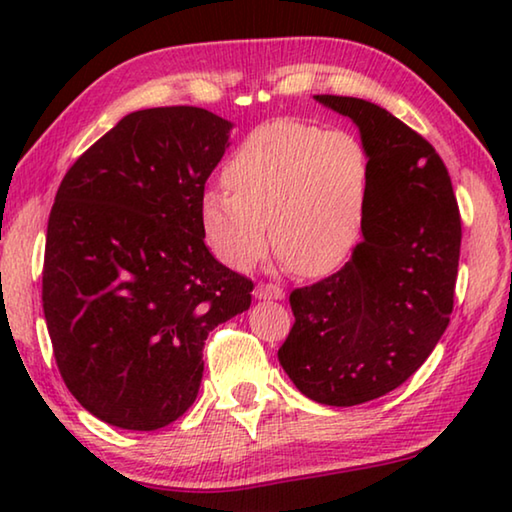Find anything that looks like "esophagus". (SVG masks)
Here are the masks:
<instances>
[{"instance_id": "34e87169", "label": "esophagus", "mask_w": 512, "mask_h": 512, "mask_svg": "<svg viewBox=\"0 0 512 512\" xmlns=\"http://www.w3.org/2000/svg\"><path fill=\"white\" fill-rule=\"evenodd\" d=\"M255 298L257 300H284V289L275 287V284H257Z\"/></svg>"}]
</instances>
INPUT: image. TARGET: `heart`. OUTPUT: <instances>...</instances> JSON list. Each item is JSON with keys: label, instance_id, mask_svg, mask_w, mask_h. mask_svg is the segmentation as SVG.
Listing matches in <instances>:
<instances>
[{"label": "heart", "instance_id": "b5f03b06", "mask_svg": "<svg viewBox=\"0 0 512 512\" xmlns=\"http://www.w3.org/2000/svg\"><path fill=\"white\" fill-rule=\"evenodd\" d=\"M232 189H207L201 225L214 255L248 271L273 241L298 273L323 277L348 262L366 230L372 167L348 131L296 119L255 128L225 167Z\"/></svg>", "mask_w": 512, "mask_h": 512}]
</instances>
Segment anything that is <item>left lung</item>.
<instances>
[{
  "instance_id": "8db88e82",
  "label": "left lung",
  "mask_w": 512,
  "mask_h": 512,
  "mask_svg": "<svg viewBox=\"0 0 512 512\" xmlns=\"http://www.w3.org/2000/svg\"><path fill=\"white\" fill-rule=\"evenodd\" d=\"M314 99L359 128L368 219L339 273L291 293L296 323L277 359L309 400L354 406L404 384L447 329L461 214L443 160L404 121L357 97Z\"/></svg>"
}]
</instances>
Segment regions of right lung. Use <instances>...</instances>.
<instances>
[{"instance_id":"obj_1","label":"right lung","mask_w":512,"mask_h":512,"mask_svg":"<svg viewBox=\"0 0 512 512\" xmlns=\"http://www.w3.org/2000/svg\"><path fill=\"white\" fill-rule=\"evenodd\" d=\"M232 121L137 110L65 173L51 207L42 309L60 375L94 418L153 431L194 404L216 325L253 282L205 246L201 198Z\"/></svg>"}]
</instances>
